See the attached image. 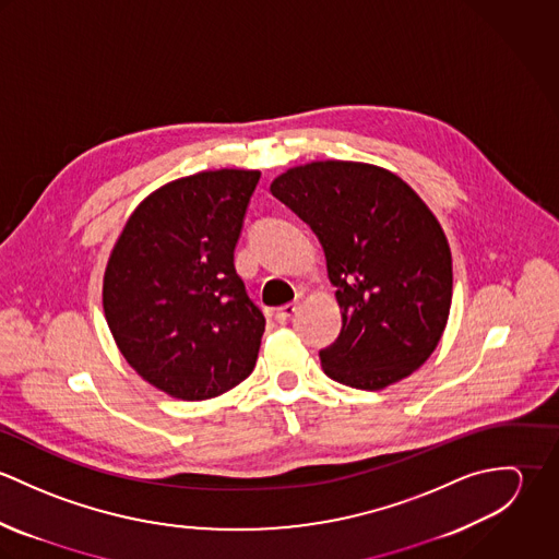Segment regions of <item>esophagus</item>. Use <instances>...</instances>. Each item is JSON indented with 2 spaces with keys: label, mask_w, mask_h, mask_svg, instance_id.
Listing matches in <instances>:
<instances>
[{
  "label": "esophagus",
  "mask_w": 559,
  "mask_h": 559,
  "mask_svg": "<svg viewBox=\"0 0 559 559\" xmlns=\"http://www.w3.org/2000/svg\"><path fill=\"white\" fill-rule=\"evenodd\" d=\"M295 314H297V304H286V306L277 308L273 317H275L277 322H282V324H284V322H288V320L293 319Z\"/></svg>",
  "instance_id": "34e87169"
}]
</instances>
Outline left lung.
<instances>
[{"label":"left lung","mask_w":559,"mask_h":559,"mask_svg":"<svg viewBox=\"0 0 559 559\" xmlns=\"http://www.w3.org/2000/svg\"><path fill=\"white\" fill-rule=\"evenodd\" d=\"M271 193L319 237L342 312L320 350L326 377L385 390L437 348L452 306V253L424 200L385 167L312 160L280 174Z\"/></svg>","instance_id":"left-lung-1"}]
</instances>
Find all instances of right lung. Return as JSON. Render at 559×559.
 I'll return each mask as SVG.
<instances>
[{"mask_svg": "<svg viewBox=\"0 0 559 559\" xmlns=\"http://www.w3.org/2000/svg\"><path fill=\"white\" fill-rule=\"evenodd\" d=\"M258 169H209L153 191L127 219L103 277V310L129 366L178 400L245 381L264 317L245 293L235 247Z\"/></svg>", "mask_w": 559, "mask_h": 559, "instance_id": "obj_1", "label": "right lung"}]
</instances>
